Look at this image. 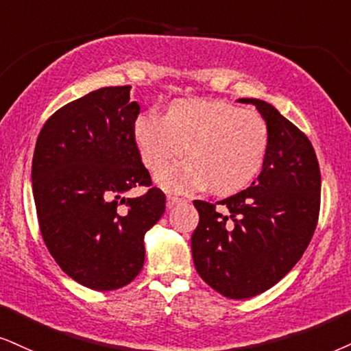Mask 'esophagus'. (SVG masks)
I'll list each match as a JSON object with an SVG mask.
<instances>
[{"instance_id": "1", "label": "esophagus", "mask_w": 351, "mask_h": 351, "mask_svg": "<svg viewBox=\"0 0 351 351\" xmlns=\"http://www.w3.org/2000/svg\"><path fill=\"white\" fill-rule=\"evenodd\" d=\"M182 202H184V198H180V197H174V195L167 197V206H169V208H172V206L179 205V203H182Z\"/></svg>"}]
</instances>
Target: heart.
Returning <instances> with one entry per match:
<instances>
[{"instance_id":"b5f03b06","label":"heart","mask_w":351,"mask_h":351,"mask_svg":"<svg viewBox=\"0 0 351 351\" xmlns=\"http://www.w3.org/2000/svg\"><path fill=\"white\" fill-rule=\"evenodd\" d=\"M132 135L143 164L154 174L179 159L182 149L187 162L158 176L169 192L208 187L215 195H234L257 179L270 151V128L261 114L205 99H176L161 117L136 115Z\"/></svg>"}]
</instances>
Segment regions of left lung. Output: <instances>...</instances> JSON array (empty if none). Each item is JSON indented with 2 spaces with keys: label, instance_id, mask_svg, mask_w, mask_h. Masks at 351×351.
Returning <instances> with one entry per match:
<instances>
[{
  "label": "left lung",
  "instance_id": "left-lung-1",
  "mask_svg": "<svg viewBox=\"0 0 351 351\" xmlns=\"http://www.w3.org/2000/svg\"><path fill=\"white\" fill-rule=\"evenodd\" d=\"M239 102L257 107L270 128L265 166L247 190L216 203L193 202L200 215L193 263L205 283L231 300L261 295L296 265L321 208V171L308 136L271 104Z\"/></svg>",
  "mask_w": 351,
  "mask_h": 351
}]
</instances>
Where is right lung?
<instances>
[{
  "label": "right lung",
  "instance_id": "right-lung-1",
  "mask_svg": "<svg viewBox=\"0 0 351 351\" xmlns=\"http://www.w3.org/2000/svg\"><path fill=\"white\" fill-rule=\"evenodd\" d=\"M132 86L101 88L55 112L38 133L32 190L47 249L73 280L122 288L145 263V234L166 210L132 135L140 114ZM136 184L149 192L124 193Z\"/></svg>",
  "mask_w": 351,
  "mask_h": 351
}]
</instances>
